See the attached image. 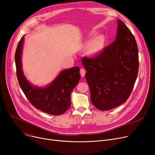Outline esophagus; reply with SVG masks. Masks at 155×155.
<instances>
[{"label":"esophagus","mask_w":155,"mask_h":155,"mask_svg":"<svg viewBox=\"0 0 155 155\" xmlns=\"http://www.w3.org/2000/svg\"><path fill=\"white\" fill-rule=\"evenodd\" d=\"M85 73H86V71H85L84 69H83V68L80 69V73L81 77H84L85 76Z\"/></svg>","instance_id":"34e87169"}]
</instances>
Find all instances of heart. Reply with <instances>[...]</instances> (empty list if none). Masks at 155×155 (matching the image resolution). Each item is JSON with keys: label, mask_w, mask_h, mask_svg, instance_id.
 Returning <instances> with one entry per match:
<instances>
[{"label": "heart", "mask_w": 155, "mask_h": 155, "mask_svg": "<svg viewBox=\"0 0 155 155\" xmlns=\"http://www.w3.org/2000/svg\"><path fill=\"white\" fill-rule=\"evenodd\" d=\"M96 35L95 32H92L88 35V38L92 39ZM105 44V38L104 35H100L95 37L87 46V53L90 55H94L99 53L102 50Z\"/></svg>", "instance_id": "1"}]
</instances>
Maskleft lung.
I'll return each mask as SVG.
<instances>
[{"instance_id": "obj_1", "label": "left lung", "mask_w": 155, "mask_h": 155, "mask_svg": "<svg viewBox=\"0 0 155 155\" xmlns=\"http://www.w3.org/2000/svg\"><path fill=\"white\" fill-rule=\"evenodd\" d=\"M117 21L114 41L96 56L82 59L91 102L101 110L114 109L127 101L139 69L135 38L123 21Z\"/></svg>"}]
</instances>
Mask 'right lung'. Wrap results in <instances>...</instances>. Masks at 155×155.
I'll use <instances>...</instances> for the list:
<instances>
[{
  "label": "right lung",
  "instance_id": "add662e5",
  "mask_svg": "<svg viewBox=\"0 0 155 155\" xmlns=\"http://www.w3.org/2000/svg\"><path fill=\"white\" fill-rule=\"evenodd\" d=\"M24 41V36H22L15 54L16 73L22 91L37 109L51 115L63 114L70 107L71 93L80 79L79 67L61 71L53 82L45 87L34 86L27 80L22 70L21 57Z\"/></svg>",
  "mask_w": 155,
  "mask_h": 155
}]
</instances>
